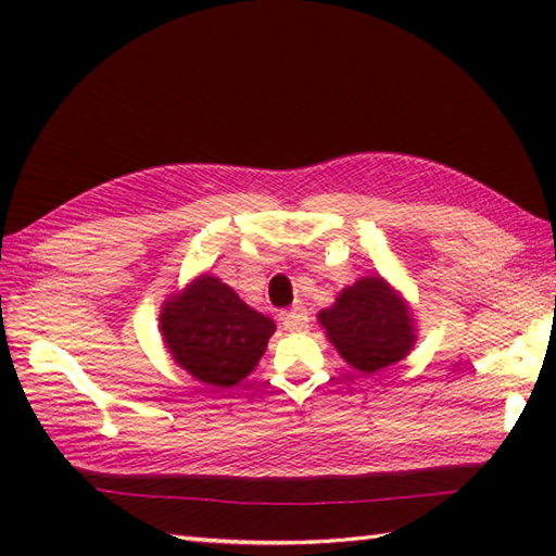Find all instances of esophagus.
<instances>
[{"label":"esophagus","instance_id":"34e87169","mask_svg":"<svg viewBox=\"0 0 556 556\" xmlns=\"http://www.w3.org/2000/svg\"><path fill=\"white\" fill-rule=\"evenodd\" d=\"M281 327H285L287 332H305V329H308V313L301 308L285 313L281 315Z\"/></svg>","mask_w":556,"mask_h":556}]
</instances>
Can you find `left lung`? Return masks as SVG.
Wrapping results in <instances>:
<instances>
[{
    "label": "left lung",
    "mask_w": 556,
    "mask_h": 556,
    "mask_svg": "<svg viewBox=\"0 0 556 556\" xmlns=\"http://www.w3.org/2000/svg\"><path fill=\"white\" fill-rule=\"evenodd\" d=\"M325 337L353 370L372 375L404 361L418 341L408 301L382 275H365L317 313Z\"/></svg>",
    "instance_id": "8db88e82"
}]
</instances>
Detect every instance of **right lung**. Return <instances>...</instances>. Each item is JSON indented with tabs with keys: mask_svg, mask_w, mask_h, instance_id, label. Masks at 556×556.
<instances>
[{
	"mask_svg": "<svg viewBox=\"0 0 556 556\" xmlns=\"http://www.w3.org/2000/svg\"><path fill=\"white\" fill-rule=\"evenodd\" d=\"M275 329V320L207 271L172 293L160 311V334L174 363L215 389L245 380Z\"/></svg>",
	"mask_w": 556,
	"mask_h": 556,
	"instance_id": "right-lung-1",
	"label": "right lung"
}]
</instances>
